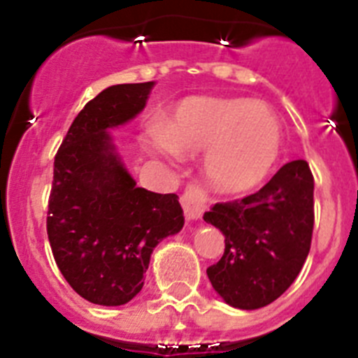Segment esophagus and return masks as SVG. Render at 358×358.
<instances>
[{
    "mask_svg": "<svg viewBox=\"0 0 358 358\" xmlns=\"http://www.w3.org/2000/svg\"><path fill=\"white\" fill-rule=\"evenodd\" d=\"M204 202H206V197L201 189L189 186L181 197V206L185 210L186 220H199L202 217V211H204Z\"/></svg>",
    "mask_w": 358,
    "mask_h": 358,
    "instance_id": "obj_1",
    "label": "esophagus"
}]
</instances>
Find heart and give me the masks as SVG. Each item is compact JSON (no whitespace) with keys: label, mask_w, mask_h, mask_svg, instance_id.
I'll list each match as a JSON object with an SVG mask.
<instances>
[{"label":"heart","mask_w":358,"mask_h":358,"mask_svg":"<svg viewBox=\"0 0 358 358\" xmlns=\"http://www.w3.org/2000/svg\"><path fill=\"white\" fill-rule=\"evenodd\" d=\"M281 145V122L267 103L215 94L179 100L164 125H152L147 136V147L164 157L204 152V179L220 194L260 185L274 169Z\"/></svg>","instance_id":"b5f03b06"}]
</instances>
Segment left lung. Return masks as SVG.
<instances>
[{
	"mask_svg": "<svg viewBox=\"0 0 358 358\" xmlns=\"http://www.w3.org/2000/svg\"><path fill=\"white\" fill-rule=\"evenodd\" d=\"M204 220L222 231V258L208 267L215 292L233 308L276 301L303 268L314 231V177L290 161L256 194L215 204Z\"/></svg>",
	"mask_w": 358,
	"mask_h": 358,
	"instance_id": "1",
	"label": "left lung"
}]
</instances>
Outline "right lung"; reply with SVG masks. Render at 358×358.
I'll return each mask as SVG.
<instances>
[{
  "instance_id": "add662e5",
  "label": "right lung",
  "mask_w": 358,
  "mask_h": 358,
  "mask_svg": "<svg viewBox=\"0 0 358 358\" xmlns=\"http://www.w3.org/2000/svg\"><path fill=\"white\" fill-rule=\"evenodd\" d=\"M156 82L116 84L73 120L57 152L48 238L57 267L90 303L125 305L143 289L150 255L185 226L176 194L136 186L110 129L145 109Z\"/></svg>"
}]
</instances>
